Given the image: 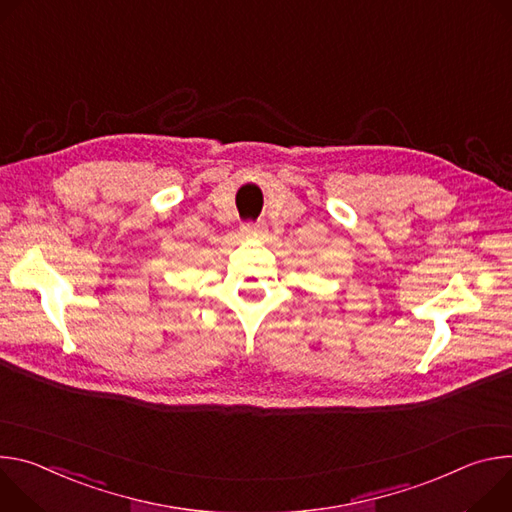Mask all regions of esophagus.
Masks as SVG:
<instances>
[{
  "mask_svg": "<svg viewBox=\"0 0 512 512\" xmlns=\"http://www.w3.org/2000/svg\"><path fill=\"white\" fill-rule=\"evenodd\" d=\"M242 234H244L246 238H256V236H260V234H262V230H260V225L246 223V225L242 227Z\"/></svg>",
  "mask_w": 512,
  "mask_h": 512,
  "instance_id": "34e87169",
  "label": "esophagus"
}]
</instances>
